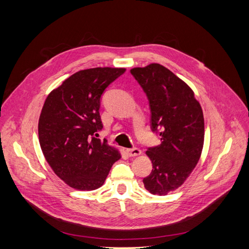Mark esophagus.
<instances>
[{
	"label": "esophagus",
	"instance_id": "34e87169",
	"mask_svg": "<svg viewBox=\"0 0 249 249\" xmlns=\"http://www.w3.org/2000/svg\"><path fill=\"white\" fill-rule=\"evenodd\" d=\"M125 153L127 154V156L130 157H136L141 155V150L137 147H134V148H126L125 149Z\"/></svg>",
	"mask_w": 249,
	"mask_h": 249
}]
</instances>
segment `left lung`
<instances>
[{"instance_id": "1", "label": "left lung", "mask_w": 249, "mask_h": 249, "mask_svg": "<svg viewBox=\"0 0 249 249\" xmlns=\"http://www.w3.org/2000/svg\"><path fill=\"white\" fill-rule=\"evenodd\" d=\"M146 93L153 132L161 144L148 147L153 163L150 175L143 178L152 194L166 195L182 186L196 166L205 139V122L193 90L166 67L152 63L131 70Z\"/></svg>"}]
</instances>
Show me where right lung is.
<instances>
[{
    "label": "right lung",
    "mask_w": 249,
    "mask_h": 249,
    "mask_svg": "<svg viewBox=\"0 0 249 249\" xmlns=\"http://www.w3.org/2000/svg\"><path fill=\"white\" fill-rule=\"evenodd\" d=\"M124 71L112 67L80 71L44 102L38 122L40 147L53 171L73 189L91 191L103 186L122 157L95 136L103 127L101 96Z\"/></svg>",
    "instance_id": "obj_1"
}]
</instances>
